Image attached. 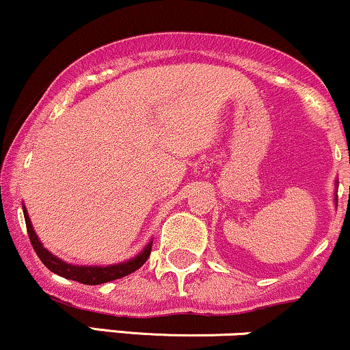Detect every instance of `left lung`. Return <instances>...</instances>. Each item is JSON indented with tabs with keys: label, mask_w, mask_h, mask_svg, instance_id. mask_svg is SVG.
I'll use <instances>...</instances> for the list:
<instances>
[{
	"label": "left lung",
	"mask_w": 350,
	"mask_h": 350,
	"mask_svg": "<svg viewBox=\"0 0 350 350\" xmlns=\"http://www.w3.org/2000/svg\"><path fill=\"white\" fill-rule=\"evenodd\" d=\"M334 186H336V187L339 186V180H337V179H336V184H334ZM334 202H336V206H337V194H334Z\"/></svg>",
	"instance_id": "left-lung-1"
}]
</instances>
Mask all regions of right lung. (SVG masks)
Returning <instances> with one entry per match:
<instances>
[{"mask_svg": "<svg viewBox=\"0 0 350 350\" xmlns=\"http://www.w3.org/2000/svg\"><path fill=\"white\" fill-rule=\"evenodd\" d=\"M23 212H24V220H26V228H27V235H29L31 245H33L34 252L38 253L39 260L46 265L47 268L55 275L62 276V278L72 280V281H79V283L83 284H102V283H108V281H113L118 278H123V276L130 275L138 270L142 265L146 262L148 256L151 253V247H152V240L146 243V247L143 248L138 255L133 256V258L126 260V262L122 263H115V265H107V267H97V265H72L60 260L59 256L52 255V253L44 248V245L39 240L38 234L34 232L33 224H31L29 215H27L26 206L23 204Z\"/></svg>", "mask_w": 350, "mask_h": 350, "instance_id": "add662e5", "label": "right lung"}]
</instances>
